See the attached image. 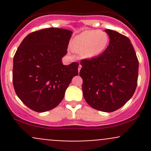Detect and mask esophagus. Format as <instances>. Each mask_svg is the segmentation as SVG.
<instances>
[{"instance_id": "34e87169", "label": "esophagus", "mask_w": 151, "mask_h": 151, "mask_svg": "<svg viewBox=\"0 0 151 151\" xmlns=\"http://www.w3.org/2000/svg\"><path fill=\"white\" fill-rule=\"evenodd\" d=\"M81 68H82V66L81 65H79V67H78V71L79 72H80V69H81Z\"/></svg>"}]
</instances>
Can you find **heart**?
I'll use <instances>...</instances> for the list:
<instances>
[{
    "label": "heart",
    "mask_w": 151,
    "mask_h": 151,
    "mask_svg": "<svg viewBox=\"0 0 151 151\" xmlns=\"http://www.w3.org/2000/svg\"><path fill=\"white\" fill-rule=\"evenodd\" d=\"M109 36L99 30H87L77 35L72 40L73 50L82 52L85 58H93L99 55L109 44Z\"/></svg>",
    "instance_id": "heart-1"
}]
</instances>
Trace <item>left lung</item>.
I'll return each mask as SVG.
<instances>
[{"mask_svg": "<svg viewBox=\"0 0 151 151\" xmlns=\"http://www.w3.org/2000/svg\"><path fill=\"white\" fill-rule=\"evenodd\" d=\"M109 44L104 52L80 63L83 96L101 112L117 110L132 97L137 85L139 61L131 41L115 30H105Z\"/></svg>", "mask_w": 151, "mask_h": 151, "instance_id": "obj_1", "label": "left lung"}]
</instances>
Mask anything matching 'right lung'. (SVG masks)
I'll return each mask as SVG.
<instances>
[{
	"label": "right lung",
	"instance_id": "right-lung-1",
	"mask_svg": "<svg viewBox=\"0 0 151 151\" xmlns=\"http://www.w3.org/2000/svg\"><path fill=\"white\" fill-rule=\"evenodd\" d=\"M71 34L66 29H42L28 34L18 47L13 60L14 88L32 110L44 112L57 106L78 75V63H62Z\"/></svg>",
	"mask_w": 151,
	"mask_h": 151
}]
</instances>
